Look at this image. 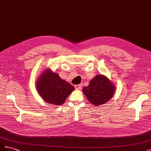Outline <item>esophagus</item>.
Listing matches in <instances>:
<instances>
[{"label":"esophagus","instance_id":"obj_1","mask_svg":"<svg viewBox=\"0 0 151 151\" xmlns=\"http://www.w3.org/2000/svg\"><path fill=\"white\" fill-rule=\"evenodd\" d=\"M75 88L76 89H82V85L81 84H77V85H75Z\"/></svg>","mask_w":151,"mask_h":151}]
</instances>
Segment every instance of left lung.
<instances>
[{"mask_svg": "<svg viewBox=\"0 0 151 151\" xmlns=\"http://www.w3.org/2000/svg\"><path fill=\"white\" fill-rule=\"evenodd\" d=\"M115 89V86L108 77L97 75L90 81L88 86L84 87L83 91L91 103L99 106L113 97Z\"/></svg>", "mask_w": 151, "mask_h": 151, "instance_id": "8db88e82", "label": "left lung"}]
</instances>
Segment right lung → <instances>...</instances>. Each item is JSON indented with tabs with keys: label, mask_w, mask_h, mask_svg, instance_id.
Segmentation results:
<instances>
[{
	"label": "right lung",
	"mask_w": 151,
	"mask_h": 151,
	"mask_svg": "<svg viewBox=\"0 0 151 151\" xmlns=\"http://www.w3.org/2000/svg\"><path fill=\"white\" fill-rule=\"evenodd\" d=\"M36 89L45 101L54 105H60L73 91L74 87L62 79L49 68L43 71L36 81Z\"/></svg>",
	"instance_id": "obj_1"
}]
</instances>
